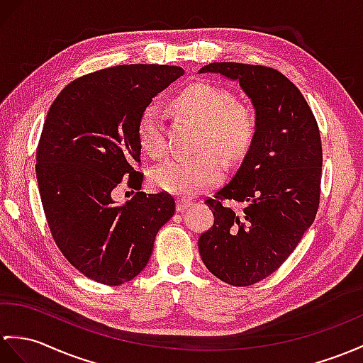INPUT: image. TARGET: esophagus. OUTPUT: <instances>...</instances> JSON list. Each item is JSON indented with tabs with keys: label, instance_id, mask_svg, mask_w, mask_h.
<instances>
[{
	"label": "esophagus",
	"instance_id": "obj_1",
	"mask_svg": "<svg viewBox=\"0 0 363 363\" xmlns=\"http://www.w3.org/2000/svg\"><path fill=\"white\" fill-rule=\"evenodd\" d=\"M191 206H193V201L181 198V199H178V206H176V207H178V212H184L185 208H189Z\"/></svg>",
	"mask_w": 363,
	"mask_h": 363
}]
</instances>
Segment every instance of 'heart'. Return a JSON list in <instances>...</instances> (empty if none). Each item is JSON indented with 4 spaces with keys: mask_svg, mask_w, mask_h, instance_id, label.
Returning a JSON list of instances; mask_svg holds the SVG:
<instances>
[{
    "mask_svg": "<svg viewBox=\"0 0 363 363\" xmlns=\"http://www.w3.org/2000/svg\"><path fill=\"white\" fill-rule=\"evenodd\" d=\"M172 104L181 116L201 126L198 150H215L230 162H237L246 155L255 136V116L246 104L233 99L229 91L198 82L176 94ZM138 138L147 155L153 157L165 155L164 121L155 105L142 111ZM223 176L221 159L213 151H202L159 165L151 173V184L162 191L187 196L213 187Z\"/></svg>",
    "mask_w": 363,
    "mask_h": 363,
    "instance_id": "b5f03b06",
    "label": "heart"
}]
</instances>
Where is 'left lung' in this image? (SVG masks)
<instances>
[{"mask_svg":"<svg viewBox=\"0 0 363 363\" xmlns=\"http://www.w3.org/2000/svg\"><path fill=\"white\" fill-rule=\"evenodd\" d=\"M240 83L255 108V136L229 184L207 199L215 221L199 237L206 267L221 281L250 286L275 272L314 223L322 181V140L298 88L274 67L210 63ZM224 200L245 206L235 213Z\"/></svg>","mask_w":363,"mask_h":363,"instance_id":"obj_1","label":"left lung"}]
</instances>
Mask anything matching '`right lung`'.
Returning <instances> with one entry per match:
<instances>
[{
    "mask_svg": "<svg viewBox=\"0 0 363 363\" xmlns=\"http://www.w3.org/2000/svg\"><path fill=\"white\" fill-rule=\"evenodd\" d=\"M179 66L121 65L71 82L54 104L37 148V181L52 238L66 259L97 283L119 286L147 266L159 229L174 215L167 191L114 201L126 179L140 190L138 123Z\"/></svg>",
    "mask_w": 363,
    "mask_h": 363,
    "instance_id": "add662e5",
    "label": "right lung"
}]
</instances>
